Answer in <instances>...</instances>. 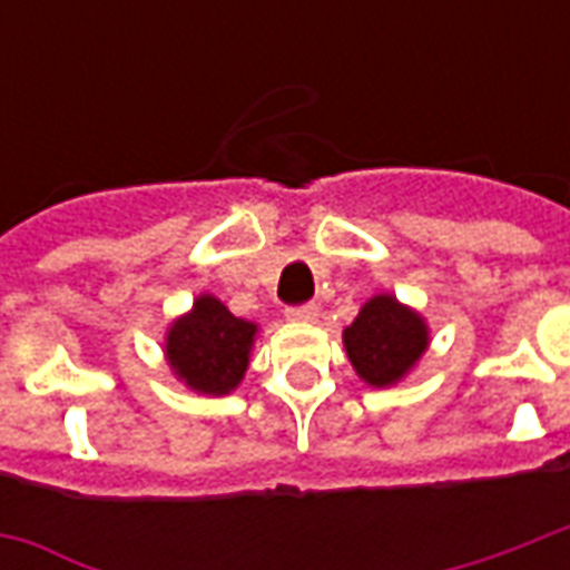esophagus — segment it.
Masks as SVG:
<instances>
[{"label": "esophagus", "instance_id": "1", "mask_svg": "<svg viewBox=\"0 0 570 570\" xmlns=\"http://www.w3.org/2000/svg\"><path fill=\"white\" fill-rule=\"evenodd\" d=\"M286 316L293 322H316L320 320V307L316 304H302V307H289Z\"/></svg>", "mask_w": 570, "mask_h": 570}]
</instances>
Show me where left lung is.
I'll return each mask as SVG.
<instances>
[{
    "instance_id": "8db88e82",
    "label": "left lung",
    "mask_w": 570,
    "mask_h": 570,
    "mask_svg": "<svg viewBox=\"0 0 570 570\" xmlns=\"http://www.w3.org/2000/svg\"><path fill=\"white\" fill-rule=\"evenodd\" d=\"M432 343L429 322L390 293L373 295L343 328V346L357 379L370 387H396L414 373Z\"/></svg>"
}]
</instances>
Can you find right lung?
I'll return each mask as SVG.
<instances>
[{
    "label": "right lung",
    "mask_w": 570,
    "mask_h": 570,
    "mask_svg": "<svg viewBox=\"0 0 570 570\" xmlns=\"http://www.w3.org/2000/svg\"><path fill=\"white\" fill-rule=\"evenodd\" d=\"M259 334L257 322L233 316L215 295L200 293L191 311L165 331V361L174 379L200 396H227L239 387Z\"/></svg>",
    "instance_id": "obj_1"
}]
</instances>
